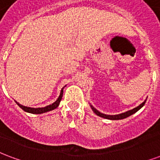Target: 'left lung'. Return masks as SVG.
Here are the masks:
<instances>
[{
    "label": "left lung",
    "mask_w": 160,
    "mask_h": 160,
    "mask_svg": "<svg viewBox=\"0 0 160 160\" xmlns=\"http://www.w3.org/2000/svg\"><path fill=\"white\" fill-rule=\"evenodd\" d=\"M145 103H146V100L142 103V104H141L139 106H137V107L134 108L133 110H130V111H126V112H124V113H122V114H118V115H113V116H111V115H105V114H103V113H100L99 111H97L95 108L93 107V106H92L91 105V107H92V110L93 111V112L95 113L96 115H98V116H99V117H101V118H106V119H110V120H121V119H123V118H128V117H129V116H131V115H133L134 113H135L136 111H138L140 109H141L143 105L145 104Z\"/></svg>",
    "instance_id": "left-lung-1"
}]
</instances>
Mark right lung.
Instances as JSON below:
<instances>
[{"mask_svg": "<svg viewBox=\"0 0 160 160\" xmlns=\"http://www.w3.org/2000/svg\"><path fill=\"white\" fill-rule=\"evenodd\" d=\"M62 94H63V88L61 91V94H60L59 98H57V100L53 103L52 104H49L48 106L46 107H42V108H31V107H26V106H23L21 104H19V103L16 102V104L19 105V107L22 109L23 111H26V112H29V113H32V114H42V113H44V112H48V111H53L55 110L56 108L58 107L59 105L60 102L62 100Z\"/></svg>", "mask_w": 160, "mask_h": 160, "instance_id": "1", "label": "right lung"}]
</instances>
